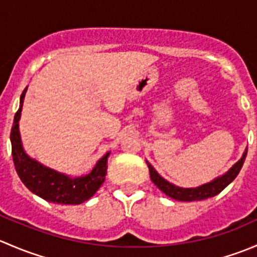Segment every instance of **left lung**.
Wrapping results in <instances>:
<instances>
[{
	"mask_svg": "<svg viewBox=\"0 0 257 257\" xmlns=\"http://www.w3.org/2000/svg\"><path fill=\"white\" fill-rule=\"evenodd\" d=\"M246 154H247V150H245L242 158L222 177L215 179L211 183L204 184V185L199 186V188H179V186L173 185L169 181H167L165 179H163L155 172L154 168L148 163V168H149L150 173V179H152L153 183L158 186V189L163 191L165 195L170 196V198L175 199L179 201H194V200H204V199L212 198V196L217 195L219 193H221L235 178L237 177V174L240 173L241 168H242L243 162H245Z\"/></svg>",
	"mask_w": 257,
	"mask_h": 257,
	"instance_id": "obj_1",
	"label": "left lung"
}]
</instances>
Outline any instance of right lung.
Here are the masks:
<instances>
[{
	"mask_svg": "<svg viewBox=\"0 0 257 257\" xmlns=\"http://www.w3.org/2000/svg\"><path fill=\"white\" fill-rule=\"evenodd\" d=\"M25 94L26 89L21 95L20 108L15 114L14 125L11 131L12 157H14L15 168H16L18 177L27 186L28 190L45 200L56 204H66V205L82 204L83 201L92 198L95 191L104 183L108 169L107 159L109 153L97 163L94 169L89 174L76 179L59 174L54 170L43 167L36 160L31 159L23 150L20 132H18V120H20Z\"/></svg>",
	"mask_w": 257,
	"mask_h": 257,
	"instance_id": "right-lung-1",
	"label": "right lung"
}]
</instances>
